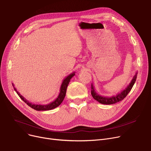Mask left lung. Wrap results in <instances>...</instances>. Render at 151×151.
I'll use <instances>...</instances> for the list:
<instances>
[{
    "instance_id": "left-lung-1",
    "label": "left lung",
    "mask_w": 151,
    "mask_h": 151,
    "mask_svg": "<svg viewBox=\"0 0 151 151\" xmlns=\"http://www.w3.org/2000/svg\"><path fill=\"white\" fill-rule=\"evenodd\" d=\"M137 74L138 73L136 72L135 75H134L133 78H132V81L129 83V84L127 86V88L122 90L121 92H119L117 94H116V96H113L111 97H104V96H100V95L97 93V92L95 90L94 86L93 84L92 83L91 84V94L92 97L99 101L100 104H104V105H112L116 104V103L122 101L127 96V94L130 92L131 89H132L133 86L136 81L137 80Z\"/></svg>"
}]
</instances>
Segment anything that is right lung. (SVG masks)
<instances>
[{"label":"right lung","mask_w":151,"mask_h":151,"mask_svg":"<svg viewBox=\"0 0 151 151\" xmlns=\"http://www.w3.org/2000/svg\"><path fill=\"white\" fill-rule=\"evenodd\" d=\"M75 72H73V73H70L69 75H68L67 77H65L64 79H63V80L60 86V90H59L60 92L58 95V97L55 99L54 101H52V102L49 103V104H44V105L32 104V103L29 102L24 97L21 96V95L19 93V92L17 90V89L14 88L13 84H12V85L14 87V91L18 93L19 97L30 107H31L32 108H33L37 111H47V110H51V109H54L56 107L59 106L61 104V103L63 101V99H64V98H65L67 86L70 81V80L71 79V78L75 76Z\"/></svg>","instance_id":"obj_1"}]
</instances>
